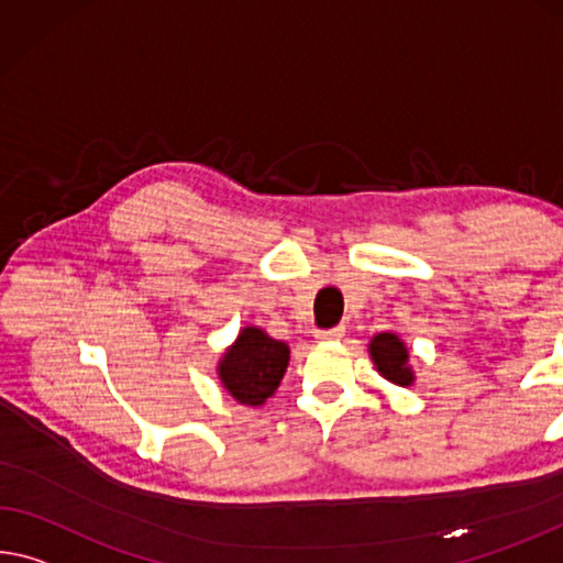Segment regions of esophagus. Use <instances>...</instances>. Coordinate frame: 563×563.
Masks as SVG:
<instances>
[{"instance_id":"34e87169","label":"esophagus","mask_w":563,"mask_h":563,"mask_svg":"<svg viewBox=\"0 0 563 563\" xmlns=\"http://www.w3.org/2000/svg\"><path fill=\"white\" fill-rule=\"evenodd\" d=\"M343 335H345L343 325H335V328H328V330H316L318 341H341Z\"/></svg>"}]
</instances>
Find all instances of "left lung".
<instances>
[{
    "label": "left lung",
    "mask_w": 563,
    "mask_h": 563,
    "mask_svg": "<svg viewBox=\"0 0 563 563\" xmlns=\"http://www.w3.org/2000/svg\"><path fill=\"white\" fill-rule=\"evenodd\" d=\"M368 353L376 371L383 378L396 383V386H410L416 380L408 365V347L396 333H378L368 343Z\"/></svg>",
    "instance_id": "obj_1"
}]
</instances>
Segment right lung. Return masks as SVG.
Returning <instances> with one entry per match:
<instances>
[{
  "mask_svg": "<svg viewBox=\"0 0 563 563\" xmlns=\"http://www.w3.org/2000/svg\"><path fill=\"white\" fill-rule=\"evenodd\" d=\"M290 361L288 343L275 341L265 330L247 325L218 363L222 388L243 406H263L285 376Z\"/></svg>",
  "mask_w": 563,
  "mask_h": 563,
  "instance_id": "add662e5",
  "label": "right lung"
}]
</instances>
